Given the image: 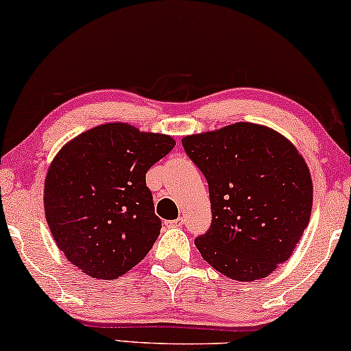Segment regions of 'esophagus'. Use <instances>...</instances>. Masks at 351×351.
<instances>
[{
  "label": "esophagus",
  "instance_id": "esophagus-1",
  "mask_svg": "<svg viewBox=\"0 0 351 351\" xmlns=\"http://www.w3.org/2000/svg\"><path fill=\"white\" fill-rule=\"evenodd\" d=\"M166 225L167 227H182V225H184V219L179 217L176 220H169V222H166Z\"/></svg>",
  "mask_w": 351,
  "mask_h": 351
}]
</instances>
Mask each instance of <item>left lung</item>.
Wrapping results in <instances>:
<instances>
[{"instance_id": "obj_1", "label": "left lung", "mask_w": 351, "mask_h": 351, "mask_svg": "<svg viewBox=\"0 0 351 351\" xmlns=\"http://www.w3.org/2000/svg\"><path fill=\"white\" fill-rule=\"evenodd\" d=\"M209 185L213 222L195 239L230 280L256 281L294 252L310 222L313 184L297 148L270 128L237 123L182 138Z\"/></svg>"}]
</instances>
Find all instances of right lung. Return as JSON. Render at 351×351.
Masks as SVG:
<instances>
[{"mask_svg":"<svg viewBox=\"0 0 351 351\" xmlns=\"http://www.w3.org/2000/svg\"><path fill=\"white\" fill-rule=\"evenodd\" d=\"M176 142L108 123L80 134L57 153L45 180V214L57 247L86 275L114 280L155 244V214L145 174Z\"/></svg>","mask_w":351,"mask_h":351,"instance_id":"add662e5","label":"right lung"}]
</instances>
